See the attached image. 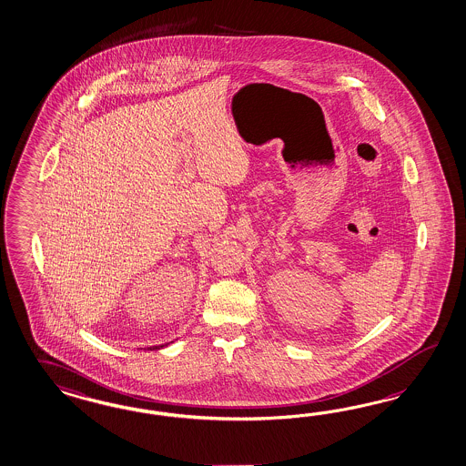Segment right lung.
<instances>
[{
	"instance_id": "right-lung-1",
	"label": "right lung",
	"mask_w": 466,
	"mask_h": 466,
	"mask_svg": "<svg viewBox=\"0 0 466 466\" xmlns=\"http://www.w3.org/2000/svg\"><path fill=\"white\" fill-rule=\"evenodd\" d=\"M160 347H163V346H155V349H160Z\"/></svg>"
}]
</instances>
